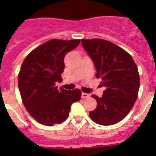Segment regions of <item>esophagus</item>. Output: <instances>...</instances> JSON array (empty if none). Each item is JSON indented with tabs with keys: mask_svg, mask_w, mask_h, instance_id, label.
I'll use <instances>...</instances> for the list:
<instances>
[{
	"mask_svg": "<svg viewBox=\"0 0 156 156\" xmlns=\"http://www.w3.org/2000/svg\"><path fill=\"white\" fill-rule=\"evenodd\" d=\"M88 97H90V95H89V94H87V93L84 92L82 93V98H83V99H86V98Z\"/></svg>",
	"mask_w": 156,
	"mask_h": 156,
	"instance_id": "esophagus-1",
	"label": "esophagus"
}]
</instances>
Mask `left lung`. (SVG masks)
<instances>
[{"label":"left lung","mask_w":156,"mask_h":156,"mask_svg":"<svg viewBox=\"0 0 156 156\" xmlns=\"http://www.w3.org/2000/svg\"><path fill=\"white\" fill-rule=\"evenodd\" d=\"M82 45L92 59L96 78L105 87L102 97L92 95L97 102L89 112L90 119L101 126L123 120L137 100L140 86L138 67L132 56L113 43L102 39L82 40Z\"/></svg>","instance_id":"left-lung-1"}]
</instances>
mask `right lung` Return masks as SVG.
I'll use <instances>...</instances> for the list:
<instances>
[{"mask_svg":"<svg viewBox=\"0 0 156 156\" xmlns=\"http://www.w3.org/2000/svg\"><path fill=\"white\" fill-rule=\"evenodd\" d=\"M80 40H50L32 50L24 59L18 83L23 104L39 123L52 126L68 118L71 104L81 99L79 89H57L62 81L64 57Z\"/></svg>","mask_w":156,"mask_h":156,"instance_id":"add662e5","label":"right lung"}]
</instances>
